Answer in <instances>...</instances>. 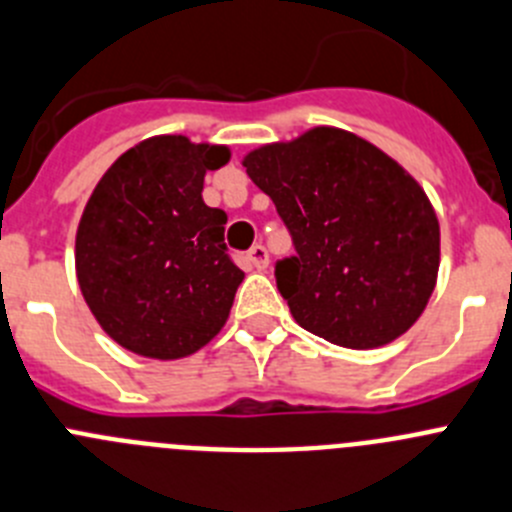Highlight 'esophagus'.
I'll list each match as a JSON object with an SVG mask.
<instances>
[{
    "instance_id": "obj_1",
    "label": "esophagus",
    "mask_w": 512,
    "mask_h": 512,
    "mask_svg": "<svg viewBox=\"0 0 512 512\" xmlns=\"http://www.w3.org/2000/svg\"><path fill=\"white\" fill-rule=\"evenodd\" d=\"M250 262H252V267H255V270H267V265H270V255H267V250L262 245H255L250 250Z\"/></svg>"
}]
</instances>
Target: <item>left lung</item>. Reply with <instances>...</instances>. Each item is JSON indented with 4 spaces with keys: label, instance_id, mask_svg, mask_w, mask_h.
Instances as JSON below:
<instances>
[{
    "label": "left lung",
    "instance_id": "left-lung-1",
    "mask_svg": "<svg viewBox=\"0 0 512 512\" xmlns=\"http://www.w3.org/2000/svg\"><path fill=\"white\" fill-rule=\"evenodd\" d=\"M298 255L275 265L295 323L369 351L409 331L439 272V222L419 181L366 138L315 126L242 159Z\"/></svg>",
    "mask_w": 512,
    "mask_h": 512
}]
</instances>
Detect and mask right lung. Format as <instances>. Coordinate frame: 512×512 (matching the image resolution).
I'll return each mask as SVG.
<instances>
[{"label": "right lung", "mask_w": 512, "mask_h": 512, "mask_svg": "<svg viewBox=\"0 0 512 512\" xmlns=\"http://www.w3.org/2000/svg\"><path fill=\"white\" fill-rule=\"evenodd\" d=\"M227 161L219 143L151 136L95 184L75 234V272L95 321L126 351L174 361L227 323L245 272L227 255V214L202 199L207 171Z\"/></svg>", "instance_id": "add662e5"}]
</instances>
